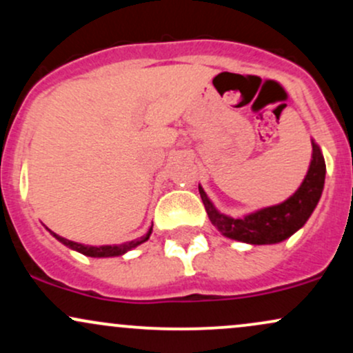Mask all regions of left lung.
Listing matches in <instances>:
<instances>
[{"instance_id":"obj_1","label":"left lung","mask_w":353,"mask_h":353,"mask_svg":"<svg viewBox=\"0 0 353 353\" xmlns=\"http://www.w3.org/2000/svg\"><path fill=\"white\" fill-rule=\"evenodd\" d=\"M312 149L314 152L309 172L294 196L282 204L261 209L242 219H234L219 212L199 185L201 199L214 228L225 237L254 245L277 244L297 232L314 212L325 182V161L317 144L312 143Z\"/></svg>"}]
</instances>
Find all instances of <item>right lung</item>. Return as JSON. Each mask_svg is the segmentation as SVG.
<instances>
[{"label":"right lung","instance_id":"add662e5","mask_svg":"<svg viewBox=\"0 0 353 353\" xmlns=\"http://www.w3.org/2000/svg\"><path fill=\"white\" fill-rule=\"evenodd\" d=\"M48 230H50V229H48ZM50 232L56 239H58L59 242H63L64 245H68L70 249L78 250V252L88 255V257H114V255H123L124 252H128V250L134 249V247H137L139 244H143V242L148 241L149 236H151V232H152V228L148 230V234H145V236H143L141 239H136V241H129V242H125V244H121V245H101V247L83 245V244H78V242L68 241V239L58 236V234H54L52 230H50Z\"/></svg>","mask_w":353,"mask_h":353}]
</instances>
